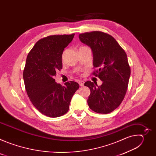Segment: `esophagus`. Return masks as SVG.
<instances>
[{"mask_svg": "<svg viewBox=\"0 0 156 156\" xmlns=\"http://www.w3.org/2000/svg\"><path fill=\"white\" fill-rule=\"evenodd\" d=\"M78 83H79V85H80V86H84V81H79Z\"/></svg>", "mask_w": 156, "mask_h": 156, "instance_id": "obj_1", "label": "esophagus"}]
</instances>
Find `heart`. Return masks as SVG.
Returning a JSON list of instances; mask_svg holds the SVG:
<instances>
[{
    "label": "heart",
    "mask_w": 156,
    "mask_h": 156,
    "mask_svg": "<svg viewBox=\"0 0 156 156\" xmlns=\"http://www.w3.org/2000/svg\"><path fill=\"white\" fill-rule=\"evenodd\" d=\"M83 47H84V46H82V47H81V48H83Z\"/></svg>",
    "instance_id": "b5f03b06"
}]
</instances>
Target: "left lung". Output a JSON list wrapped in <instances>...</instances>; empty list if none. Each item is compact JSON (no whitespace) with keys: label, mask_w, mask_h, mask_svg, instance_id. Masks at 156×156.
<instances>
[{"label":"left lung","mask_w":156,"mask_h":156,"mask_svg":"<svg viewBox=\"0 0 156 156\" xmlns=\"http://www.w3.org/2000/svg\"><path fill=\"white\" fill-rule=\"evenodd\" d=\"M79 38L91 48L94 68H98L93 75L102 81L99 86L91 81L85 82L91 91L88 105L98 114L112 112L120 105L127 90L131 70L126 54L112 36L101 31L82 33Z\"/></svg>","instance_id":"1"}]
</instances>
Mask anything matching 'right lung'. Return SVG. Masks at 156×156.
<instances>
[{
	"label": "right lung",
	"instance_id": "obj_1",
	"mask_svg": "<svg viewBox=\"0 0 156 156\" xmlns=\"http://www.w3.org/2000/svg\"><path fill=\"white\" fill-rule=\"evenodd\" d=\"M75 34L52 35L39 40L28 53L23 70L27 94L39 112L48 117H60L68 112L72 96L79 88L75 81L62 86L55 81L56 72L62 69L64 49Z\"/></svg>",
	"mask_w": 156,
	"mask_h": 156
}]
</instances>
